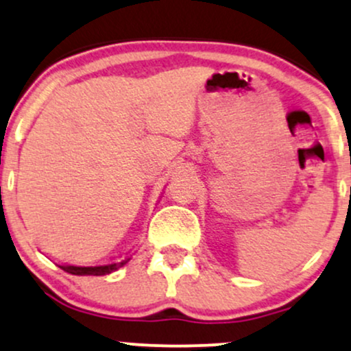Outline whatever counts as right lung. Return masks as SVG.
Returning a JSON list of instances; mask_svg holds the SVG:
<instances>
[{"label": "right lung", "instance_id": "right-lung-1", "mask_svg": "<svg viewBox=\"0 0 351 351\" xmlns=\"http://www.w3.org/2000/svg\"><path fill=\"white\" fill-rule=\"evenodd\" d=\"M128 259H119V261H111L105 263V265H93V266H80V265H64L59 266L60 269H64L65 273L75 274V276H105L113 273V271L119 269L121 266H125Z\"/></svg>", "mask_w": 351, "mask_h": 351}]
</instances>
